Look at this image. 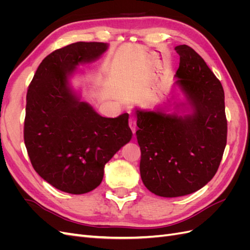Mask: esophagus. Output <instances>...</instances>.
I'll return each instance as SVG.
<instances>
[{
	"mask_svg": "<svg viewBox=\"0 0 250 250\" xmlns=\"http://www.w3.org/2000/svg\"><path fill=\"white\" fill-rule=\"evenodd\" d=\"M128 124H129L130 129L132 130V133L134 134L135 133V128H137V119H135V117L130 116L129 117V122H128Z\"/></svg>",
	"mask_w": 250,
	"mask_h": 250,
	"instance_id": "obj_1",
	"label": "esophagus"
}]
</instances>
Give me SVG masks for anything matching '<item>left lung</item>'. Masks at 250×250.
Listing matches in <instances>:
<instances>
[{"mask_svg":"<svg viewBox=\"0 0 250 250\" xmlns=\"http://www.w3.org/2000/svg\"><path fill=\"white\" fill-rule=\"evenodd\" d=\"M176 72L192 115L184 118L137 109L140 172L144 185L162 197L200 190L215 176L228 139L224 90L203 58L187 44L175 48Z\"/></svg>","mask_w":250,"mask_h":250,"instance_id":"left-lung-1","label":"left lung"}]
</instances>
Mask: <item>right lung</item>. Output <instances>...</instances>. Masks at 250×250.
I'll return each instance as SVG.
<instances>
[{
    "instance_id": "right-lung-1",
    "label": "right lung",
    "mask_w": 250,
    "mask_h": 250,
    "mask_svg": "<svg viewBox=\"0 0 250 250\" xmlns=\"http://www.w3.org/2000/svg\"><path fill=\"white\" fill-rule=\"evenodd\" d=\"M107 43L78 42L44 58L27 92L24 141L34 170L58 190L84 194L101 184L104 166L132 138L128 113L104 118L67 87L78 63L102 55Z\"/></svg>"
}]
</instances>
